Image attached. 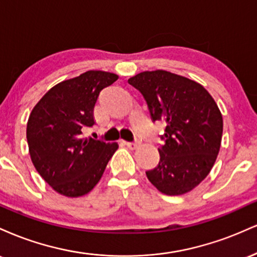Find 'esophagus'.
Listing matches in <instances>:
<instances>
[{
    "label": "esophagus",
    "instance_id": "1",
    "mask_svg": "<svg viewBox=\"0 0 257 257\" xmlns=\"http://www.w3.org/2000/svg\"><path fill=\"white\" fill-rule=\"evenodd\" d=\"M125 146L128 147V149H131V150H135V149H138L139 146H140V144H139V143H125Z\"/></svg>",
    "mask_w": 257,
    "mask_h": 257
}]
</instances>
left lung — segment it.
I'll return each instance as SVG.
<instances>
[{
  "label": "left lung",
  "instance_id": "obj_1",
  "mask_svg": "<svg viewBox=\"0 0 257 257\" xmlns=\"http://www.w3.org/2000/svg\"><path fill=\"white\" fill-rule=\"evenodd\" d=\"M128 83L144 95L153 122L166 123L159 163L147 179L168 196L190 192L219 155L223 120L216 102L202 84L164 70L140 72Z\"/></svg>",
  "mask_w": 257,
  "mask_h": 257
}]
</instances>
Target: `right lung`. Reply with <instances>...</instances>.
Here are the masks:
<instances>
[{"instance_id":"obj_1","label":"right lung","mask_w":257,"mask_h":257,"mask_svg":"<svg viewBox=\"0 0 257 257\" xmlns=\"http://www.w3.org/2000/svg\"><path fill=\"white\" fill-rule=\"evenodd\" d=\"M117 79L114 73L90 70L54 85L32 108L26 125L32 164L63 196L90 192L118 149L117 143L83 138L84 129L95 123L100 91Z\"/></svg>"}]
</instances>
